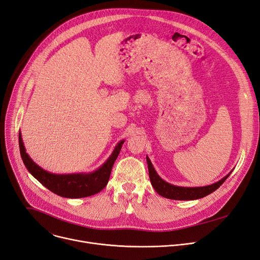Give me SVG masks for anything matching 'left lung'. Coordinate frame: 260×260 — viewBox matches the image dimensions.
Here are the masks:
<instances>
[{
    "label": "left lung",
    "mask_w": 260,
    "mask_h": 260,
    "mask_svg": "<svg viewBox=\"0 0 260 260\" xmlns=\"http://www.w3.org/2000/svg\"><path fill=\"white\" fill-rule=\"evenodd\" d=\"M146 162H147V168H148L149 179H151V183L156 192L162 197L173 199V200H195V199L206 197L219 187L231 174V173L228 174L218 182L213 183L211 185H207V186H200V187L177 186L165 181L161 178L155 171L152 162L148 159V157H146Z\"/></svg>",
    "instance_id": "obj_1"
}]
</instances>
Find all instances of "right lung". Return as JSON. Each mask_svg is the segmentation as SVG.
Returning a JSON list of instances; mask_svg holds the SVG:
<instances>
[{
    "label": "right lung",
    "mask_w": 260,
    "mask_h": 260,
    "mask_svg": "<svg viewBox=\"0 0 260 260\" xmlns=\"http://www.w3.org/2000/svg\"><path fill=\"white\" fill-rule=\"evenodd\" d=\"M124 140L120 141L109 158L103 165L92 173H79V174H52L46 172L31 160L26 153V149L22 140L21 132L19 133V146L22 160L26 169L35 178L47 187L52 193L65 198H83L97 194L106 186L114 163L121 151Z\"/></svg>",
    "instance_id": "1"
}]
</instances>
